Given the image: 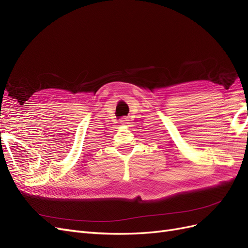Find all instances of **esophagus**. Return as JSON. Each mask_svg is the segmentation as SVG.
I'll list each match as a JSON object with an SVG mask.
<instances>
[{"mask_svg":"<svg viewBox=\"0 0 248 248\" xmlns=\"http://www.w3.org/2000/svg\"><path fill=\"white\" fill-rule=\"evenodd\" d=\"M127 122H129V118H127V117H123L122 121H121V124H129Z\"/></svg>","mask_w":248,"mask_h":248,"instance_id":"esophagus-1","label":"esophagus"}]
</instances>
